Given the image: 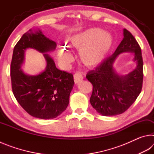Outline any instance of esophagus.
Returning <instances> with one entry per match:
<instances>
[{"mask_svg":"<svg viewBox=\"0 0 154 154\" xmlns=\"http://www.w3.org/2000/svg\"><path fill=\"white\" fill-rule=\"evenodd\" d=\"M83 76L82 72L78 71L77 72H75L74 75V82L75 83H79L81 81H82L83 79Z\"/></svg>","mask_w":154,"mask_h":154,"instance_id":"34e87169","label":"esophagus"}]
</instances>
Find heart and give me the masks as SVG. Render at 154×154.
Wrapping results in <instances>:
<instances>
[{
    "instance_id": "heart-1",
    "label": "heart",
    "mask_w": 154,
    "mask_h": 154,
    "mask_svg": "<svg viewBox=\"0 0 154 154\" xmlns=\"http://www.w3.org/2000/svg\"><path fill=\"white\" fill-rule=\"evenodd\" d=\"M69 44L79 51L82 62L88 66L100 63L113 45V38L99 28H90L71 36ZM60 60L68 64L73 60L69 48L61 47L58 50Z\"/></svg>"
}]
</instances>
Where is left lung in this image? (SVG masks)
<instances>
[{
	"instance_id": "obj_1",
	"label": "left lung",
	"mask_w": 154,
	"mask_h": 154,
	"mask_svg": "<svg viewBox=\"0 0 154 154\" xmlns=\"http://www.w3.org/2000/svg\"><path fill=\"white\" fill-rule=\"evenodd\" d=\"M124 37L111 56L89 71L87 79L93 85L90 99L94 109L103 116H113L126 111L141 92L143 79V62L139 43L130 32L124 29ZM134 52L137 67L124 76L114 71L112 64L116 56L123 52Z\"/></svg>"
}]
</instances>
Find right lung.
Listing matches in <instances>:
<instances>
[{"instance_id": "right-lung-1", "label": "right lung", "mask_w": 154, "mask_h": 154, "mask_svg": "<svg viewBox=\"0 0 154 154\" xmlns=\"http://www.w3.org/2000/svg\"><path fill=\"white\" fill-rule=\"evenodd\" d=\"M56 47V43L40 30L36 33H24L14 47L11 63L13 93L21 106L35 118H56L69 105L70 93L74 85L73 75L57 69L53 59L48 54H44L47 66L41 73L30 76L20 69L27 48L45 53Z\"/></svg>"}]
</instances>
